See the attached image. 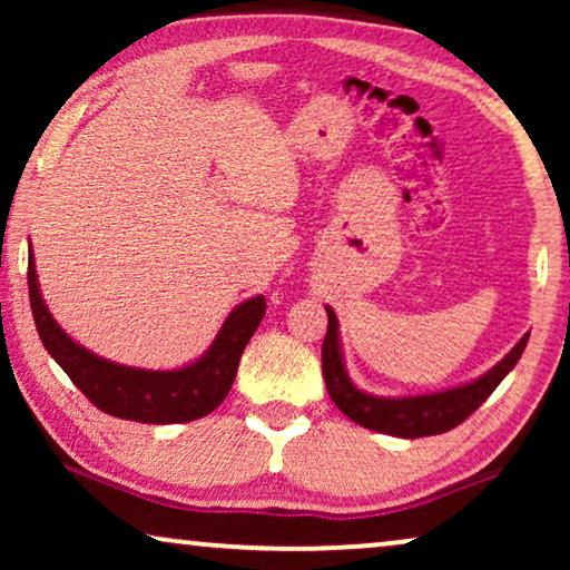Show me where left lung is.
I'll use <instances>...</instances> for the list:
<instances>
[{
    "mask_svg": "<svg viewBox=\"0 0 570 570\" xmlns=\"http://www.w3.org/2000/svg\"><path fill=\"white\" fill-rule=\"evenodd\" d=\"M326 318H330V326H326V337L322 345V368L332 402L353 423L371 428L376 433L396 435V439L439 435L464 423L495 392V386L509 376V371L519 363L529 340V334H524L501 363L493 365L485 376L470 381V384L417 396H373L357 389L347 376L345 363H342L337 316H334L330 306H326Z\"/></svg>",
    "mask_w": 570,
    "mask_h": 570,
    "instance_id": "left-lung-1",
    "label": "left lung"
}]
</instances>
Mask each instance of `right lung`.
<instances>
[{"instance_id": "obj_1", "label": "right lung", "mask_w": 570, "mask_h": 570, "mask_svg": "<svg viewBox=\"0 0 570 570\" xmlns=\"http://www.w3.org/2000/svg\"><path fill=\"white\" fill-rule=\"evenodd\" d=\"M28 293L43 347L98 410L135 423L168 425L205 417L228 396L238 361L264 318V295L248 298L225 318L205 355L176 371H145L98 357L69 337L46 308L33 252L28 256Z\"/></svg>"}]
</instances>
